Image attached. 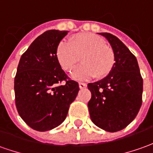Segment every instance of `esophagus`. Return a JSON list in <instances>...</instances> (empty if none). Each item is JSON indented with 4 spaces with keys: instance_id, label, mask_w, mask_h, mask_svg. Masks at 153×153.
<instances>
[{
    "instance_id": "34e87169",
    "label": "esophagus",
    "mask_w": 153,
    "mask_h": 153,
    "mask_svg": "<svg viewBox=\"0 0 153 153\" xmlns=\"http://www.w3.org/2000/svg\"><path fill=\"white\" fill-rule=\"evenodd\" d=\"M79 86L80 89H85V88L87 87V85H86L85 83H79Z\"/></svg>"
}]
</instances>
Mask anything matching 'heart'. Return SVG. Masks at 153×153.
I'll list each match as a JSON object with an SVG mask.
<instances>
[{"label":"heart","instance_id":"obj_1","mask_svg":"<svg viewBox=\"0 0 153 153\" xmlns=\"http://www.w3.org/2000/svg\"><path fill=\"white\" fill-rule=\"evenodd\" d=\"M56 58L63 70L70 72L79 59L80 66L71 74L75 80L106 77L115 65L116 56L105 41L93 33H79L69 38L68 42H60L56 49Z\"/></svg>","mask_w":153,"mask_h":153}]
</instances>
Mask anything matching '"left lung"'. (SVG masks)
I'll return each instance as SVG.
<instances>
[{
  "label": "left lung",
  "instance_id": "left-lung-1",
  "mask_svg": "<svg viewBox=\"0 0 153 153\" xmlns=\"http://www.w3.org/2000/svg\"><path fill=\"white\" fill-rule=\"evenodd\" d=\"M98 34L111 44L116 63L106 77L88 84L91 92L88 107L94 125L116 132L126 127L137 115L142 105L143 80L137 60L127 47L111 33Z\"/></svg>",
  "mask_w": 153,
  "mask_h": 153
}]
</instances>
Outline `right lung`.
Returning a JSON list of instances; mask_svg holds the SVG:
<instances>
[{
	"label": "right lung",
	"mask_w": 153,
	"mask_h": 153,
	"mask_svg": "<svg viewBox=\"0 0 153 153\" xmlns=\"http://www.w3.org/2000/svg\"><path fill=\"white\" fill-rule=\"evenodd\" d=\"M68 31L49 30L32 42L20 59L14 80L16 106L31 128L46 131L65 120L79 90L56 58V49ZM65 81L63 85L61 82Z\"/></svg>",
	"instance_id": "add662e5"
}]
</instances>
